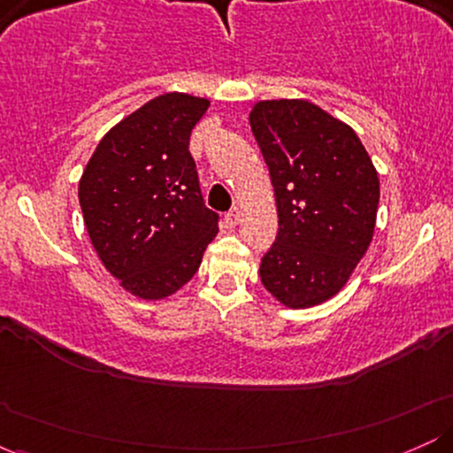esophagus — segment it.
Wrapping results in <instances>:
<instances>
[{
	"instance_id": "obj_1",
	"label": "esophagus",
	"mask_w": 453,
	"mask_h": 453,
	"mask_svg": "<svg viewBox=\"0 0 453 453\" xmlns=\"http://www.w3.org/2000/svg\"><path fill=\"white\" fill-rule=\"evenodd\" d=\"M238 221H241V209H236V206H234V209L226 215V226L227 227H236Z\"/></svg>"
}]
</instances>
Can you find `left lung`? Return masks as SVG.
Returning a JSON list of instances; mask_svg holds the SVG:
<instances>
[{
	"mask_svg": "<svg viewBox=\"0 0 453 453\" xmlns=\"http://www.w3.org/2000/svg\"><path fill=\"white\" fill-rule=\"evenodd\" d=\"M277 202L279 234L259 266L288 309H311L347 285L375 234L379 176L357 134L306 100L249 112Z\"/></svg>",
	"mask_w": 453,
	"mask_h": 453,
	"instance_id": "left-lung-1",
	"label": "left lung"
}]
</instances>
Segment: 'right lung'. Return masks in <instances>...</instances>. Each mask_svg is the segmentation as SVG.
Returning a JSON list of instances; mask_svg holds the SVG:
<instances>
[{"instance_id":"right-lung-1","label":"right lung","mask_w":453,"mask_h":453,"mask_svg":"<svg viewBox=\"0 0 453 453\" xmlns=\"http://www.w3.org/2000/svg\"><path fill=\"white\" fill-rule=\"evenodd\" d=\"M209 106L189 93L157 96L108 129L82 170L78 202L93 249L136 298L179 292L219 232L189 153Z\"/></svg>"}]
</instances>
